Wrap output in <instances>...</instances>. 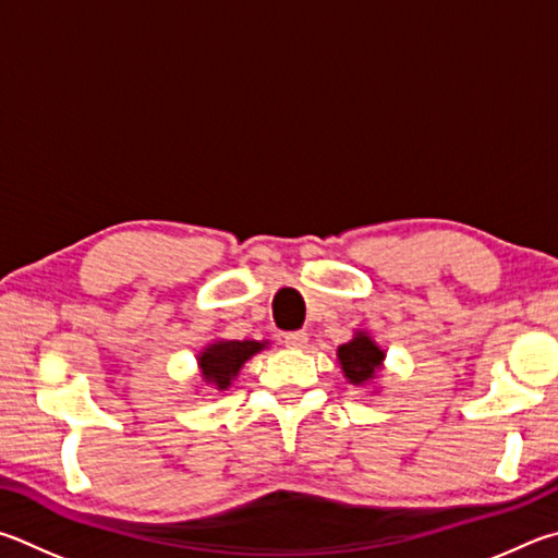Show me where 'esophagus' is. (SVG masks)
<instances>
[{
    "instance_id": "1",
    "label": "esophagus",
    "mask_w": 558,
    "mask_h": 558,
    "mask_svg": "<svg viewBox=\"0 0 558 558\" xmlns=\"http://www.w3.org/2000/svg\"><path fill=\"white\" fill-rule=\"evenodd\" d=\"M308 343V336L304 330H294V333H284V345L291 350H304Z\"/></svg>"
}]
</instances>
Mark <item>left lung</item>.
I'll return each mask as SVG.
<instances>
[{
    "instance_id": "obj_1",
    "label": "left lung",
    "mask_w": 558,
    "mask_h": 558,
    "mask_svg": "<svg viewBox=\"0 0 558 558\" xmlns=\"http://www.w3.org/2000/svg\"><path fill=\"white\" fill-rule=\"evenodd\" d=\"M340 373L353 387H369L377 383L379 373L385 369L387 353L375 343V338L367 330L357 328L353 338L338 348Z\"/></svg>"
}]
</instances>
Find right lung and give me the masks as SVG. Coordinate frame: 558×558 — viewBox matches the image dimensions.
Returning <instances> with one entry per match:
<instances>
[{
    "label": "right lung",
    "instance_id": "1",
    "mask_svg": "<svg viewBox=\"0 0 558 558\" xmlns=\"http://www.w3.org/2000/svg\"><path fill=\"white\" fill-rule=\"evenodd\" d=\"M264 348H269V340H210L205 345L195 363H198V389H218L225 392L234 379H238L242 365L250 357L262 353Z\"/></svg>",
    "mask_w": 558,
    "mask_h": 558
}]
</instances>
